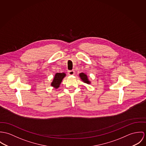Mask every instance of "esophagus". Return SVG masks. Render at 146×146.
<instances>
[{
    "label": "esophagus",
    "instance_id": "34e87169",
    "mask_svg": "<svg viewBox=\"0 0 146 146\" xmlns=\"http://www.w3.org/2000/svg\"><path fill=\"white\" fill-rule=\"evenodd\" d=\"M68 74L69 75H74V70H69L68 71Z\"/></svg>",
    "mask_w": 146,
    "mask_h": 146
}]
</instances>
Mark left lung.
<instances>
[{
    "label": "left lung",
    "mask_w": 146,
    "mask_h": 146,
    "mask_svg": "<svg viewBox=\"0 0 146 146\" xmlns=\"http://www.w3.org/2000/svg\"><path fill=\"white\" fill-rule=\"evenodd\" d=\"M80 77L82 81H83L84 83H86L87 84H90L91 83V82L88 80V77L86 74H84L83 73H81L80 74Z\"/></svg>",
    "instance_id": "1"
}]
</instances>
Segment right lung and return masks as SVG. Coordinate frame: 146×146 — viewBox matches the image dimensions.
Returning <instances> with one entry per match:
<instances>
[{
	"instance_id": "add662e5",
	"label": "right lung",
	"mask_w": 146,
	"mask_h": 146,
	"mask_svg": "<svg viewBox=\"0 0 146 146\" xmlns=\"http://www.w3.org/2000/svg\"><path fill=\"white\" fill-rule=\"evenodd\" d=\"M66 76L64 73H57L55 74L52 82L51 83V86L54 87L55 88H58L59 87L60 83L63 79Z\"/></svg>"
}]
</instances>
